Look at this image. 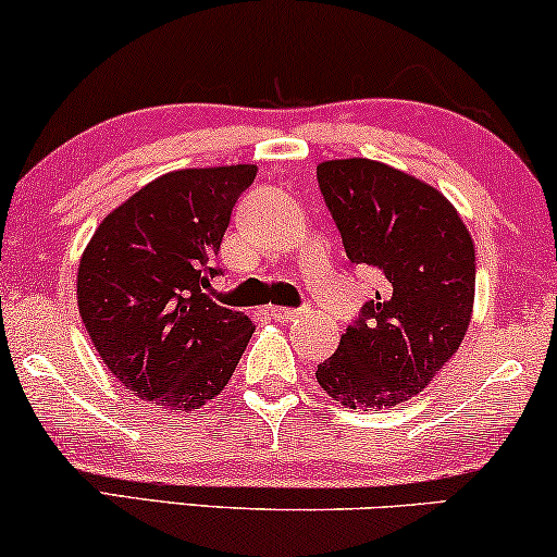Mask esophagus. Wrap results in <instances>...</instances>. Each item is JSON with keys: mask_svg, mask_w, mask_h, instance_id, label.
<instances>
[{"mask_svg": "<svg viewBox=\"0 0 557 557\" xmlns=\"http://www.w3.org/2000/svg\"><path fill=\"white\" fill-rule=\"evenodd\" d=\"M270 313H272V319L287 323V321L298 319V315L302 313V308H280V306H274V308H270Z\"/></svg>", "mask_w": 557, "mask_h": 557, "instance_id": "esophagus-1", "label": "esophagus"}]
</instances>
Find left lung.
I'll list each match as a JSON object with an SVG mask.
<instances>
[{"label": "left lung", "instance_id": "obj_1", "mask_svg": "<svg viewBox=\"0 0 557 557\" xmlns=\"http://www.w3.org/2000/svg\"><path fill=\"white\" fill-rule=\"evenodd\" d=\"M315 177L347 257L383 274L315 380L342 406L383 411L424 391L460 347L475 298L473 238L445 195L388 164L334 159Z\"/></svg>", "mask_w": 557, "mask_h": 557}]
</instances>
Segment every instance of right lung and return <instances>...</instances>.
I'll list each match as a JSON object with an SVG mask.
<instances>
[{
  "instance_id": "add662e5",
  "label": "right lung",
  "mask_w": 557,
  "mask_h": 557,
  "mask_svg": "<svg viewBox=\"0 0 557 557\" xmlns=\"http://www.w3.org/2000/svg\"><path fill=\"white\" fill-rule=\"evenodd\" d=\"M255 164L149 182L95 231L76 277L91 344L125 388L182 413L226 388L255 323L210 298L231 210Z\"/></svg>"
}]
</instances>
